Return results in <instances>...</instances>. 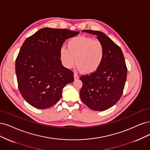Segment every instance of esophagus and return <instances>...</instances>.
<instances>
[{
  "label": "esophagus",
  "instance_id": "34e87169",
  "mask_svg": "<svg viewBox=\"0 0 150 150\" xmlns=\"http://www.w3.org/2000/svg\"><path fill=\"white\" fill-rule=\"evenodd\" d=\"M74 79H75V80H76V79H79V76H78V75H77L76 73H75L74 74Z\"/></svg>",
  "mask_w": 150,
  "mask_h": 150
}]
</instances>
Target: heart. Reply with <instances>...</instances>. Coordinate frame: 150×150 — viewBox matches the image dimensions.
<instances>
[{
    "mask_svg": "<svg viewBox=\"0 0 150 150\" xmlns=\"http://www.w3.org/2000/svg\"><path fill=\"white\" fill-rule=\"evenodd\" d=\"M67 48L60 50V60L66 68L71 69L75 64L80 70L91 74L98 69L104 57V47L99 40L84 36L72 38Z\"/></svg>",
    "mask_w": 150,
    "mask_h": 150,
    "instance_id": "heart-1",
    "label": "heart"
}]
</instances>
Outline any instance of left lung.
Instances as JSON below:
<instances>
[{"instance_id":"1","label":"left lung","mask_w":150,"mask_h":150,"mask_svg":"<svg viewBox=\"0 0 150 150\" xmlns=\"http://www.w3.org/2000/svg\"><path fill=\"white\" fill-rule=\"evenodd\" d=\"M96 35L104 47V57L98 69L90 75H82L80 96L88 108L103 111L113 107L122 95L126 83L127 68L120 48L104 33L83 30Z\"/></svg>"}]
</instances>
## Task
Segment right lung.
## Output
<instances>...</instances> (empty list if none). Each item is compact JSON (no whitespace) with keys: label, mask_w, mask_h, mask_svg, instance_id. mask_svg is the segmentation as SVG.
Instances as JSON below:
<instances>
[{"label":"right lung","mask_w":150,"mask_h":150,"mask_svg":"<svg viewBox=\"0 0 150 150\" xmlns=\"http://www.w3.org/2000/svg\"><path fill=\"white\" fill-rule=\"evenodd\" d=\"M79 32L45 27L24 41L16 60V74L22 97L32 107H52L62 97L64 86L74 81V72L62 64L60 50Z\"/></svg>","instance_id":"obj_1"}]
</instances>
